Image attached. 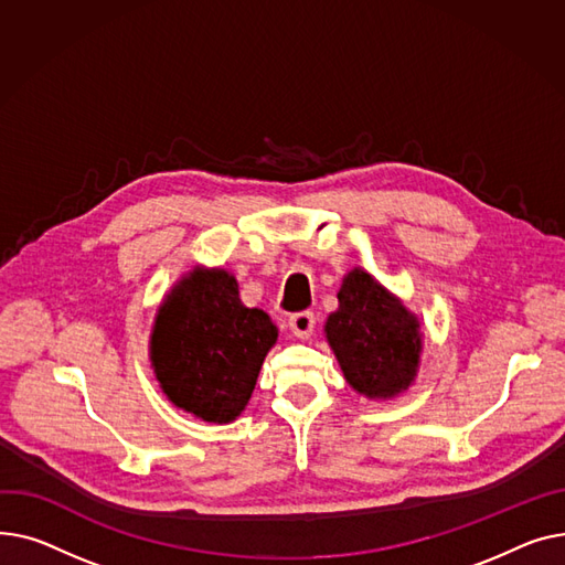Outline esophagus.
<instances>
[{
  "instance_id": "esophagus-1",
  "label": "esophagus",
  "mask_w": 565,
  "mask_h": 565,
  "mask_svg": "<svg viewBox=\"0 0 565 565\" xmlns=\"http://www.w3.org/2000/svg\"><path fill=\"white\" fill-rule=\"evenodd\" d=\"M289 328L298 340H308L315 333V315L312 312H296L289 317Z\"/></svg>"
}]
</instances>
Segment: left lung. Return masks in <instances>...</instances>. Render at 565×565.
Returning <instances> with one entry per match:
<instances>
[{"mask_svg":"<svg viewBox=\"0 0 565 565\" xmlns=\"http://www.w3.org/2000/svg\"><path fill=\"white\" fill-rule=\"evenodd\" d=\"M340 310L326 321V338L353 390L394 396L406 390L422 351L417 319L370 274L353 269L338 294Z\"/></svg>","mask_w":565,"mask_h":565,"instance_id":"left-lung-1","label":"left lung"}]
</instances>
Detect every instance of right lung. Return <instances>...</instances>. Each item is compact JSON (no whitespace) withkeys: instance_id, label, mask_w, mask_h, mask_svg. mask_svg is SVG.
<instances>
[{"instance_id":"1","label":"right lung","mask_w":565,"mask_h":565,"mask_svg":"<svg viewBox=\"0 0 565 565\" xmlns=\"http://www.w3.org/2000/svg\"><path fill=\"white\" fill-rule=\"evenodd\" d=\"M278 330L239 301L227 271L184 278L159 308L152 364L166 396L205 422L225 424L248 404Z\"/></svg>"}]
</instances>
